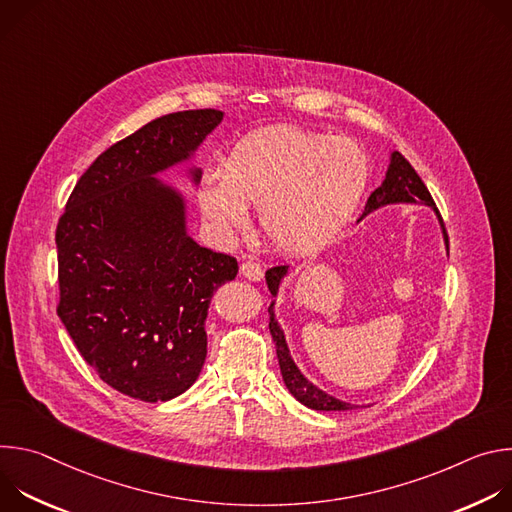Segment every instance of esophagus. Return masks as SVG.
Returning a JSON list of instances; mask_svg holds the SVG:
<instances>
[{"label": "esophagus", "instance_id": "obj_1", "mask_svg": "<svg viewBox=\"0 0 512 512\" xmlns=\"http://www.w3.org/2000/svg\"><path fill=\"white\" fill-rule=\"evenodd\" d=\"M241 275L249 281H261L263 269L257 261H245V263H241Z\"/></svg>", "mask_w": 512, "mask_h": 512}]
</instances>
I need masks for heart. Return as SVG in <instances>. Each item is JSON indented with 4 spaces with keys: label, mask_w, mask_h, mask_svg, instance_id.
Wrapping results in <instances>:
<instances>
[{
    "label": "heart",
    "mask_w": 512,
    "mask_h": 512,
    "mask_svg": "<svg viewBox=\"0 0 512 512\" xmlns=\"http://www.w3.org/2000/svg\"><path fill=\"white\" fill-rule=\"evenodd\" d=\"M367 180V158L352 141L283 125L239 139L223 172L206 170L200 176L198 204L225 239L247 227V206H261L269 243L283 253L304 255L342 231Z\"/></svg>",
    "instance_id": "heart-1"
}]
</instances>
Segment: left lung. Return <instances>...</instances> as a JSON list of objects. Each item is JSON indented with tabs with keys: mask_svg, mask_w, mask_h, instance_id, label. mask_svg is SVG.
Returning a JSON list of instances; mask_svg holds the SVG:
<instances>
[{
	"mask_svg": "<svg viewBox=\"0 0 512 512\" xmlns=\"http://www.w3.org/2000/svg\"><path fill=\"white\" fill-rule=\"evenodd\" d=\"M423 202L427 206H433L437 218H440L442 223V229H444V239H446V247L450 251V241H448V231H446V225H444V218L440 214V210L435 208V202L427 190V186L423 184V180L419 178V174L413 170V166L399 154V152H393L391 154V164H389V170H387V176L383 180V184L369 196L367 200V206H364V214L367 216L369 212L377 210L379 206H385V204H393V202ZM287 273V265H275L271 269H267L265 273V279H267V287L271 291V296L275 298L277 296V289H279V283L283 279V275ZM273 306L275 302H271L269 306V332H271V338L275 342V352H277V360H279V369H281V377H283V383L285 387L289 389V393L294 395L302 405L310 407V409H316V411H348V409H356L358 405H350V403H344L324 391H320L318 387H314L296 367V362L291 360L289 356V348L285 344V336H283V330L279 328L277 320H275V314H273Z\"/></svg>",
	"mask_w": 512,
	"mask_h": 512,
	"instance_id": "8db88e82",
	"label": "left lung"
}]
</instances>
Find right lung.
Here are the masks:
<instances>
[{
    "label": "right lung",
    "instance_id": "add662e5",
    "mask_svg": "<svg viewBox=\"0 0 512 512\" xmlns=\"http://www.w3.org/2000/svg\"><path fill=\"white\" fill-rule=\"evenodd\" d=\"M221 119L216 109L178 111L113 143L58 218V318L101 381L139 401L192 387L210 298L239 271L235 257L186 235L182 196L154 178L188 160Z\"/></svg>",
    "mask_w": 512,
    "mask_h": 512
}]
</instances>
